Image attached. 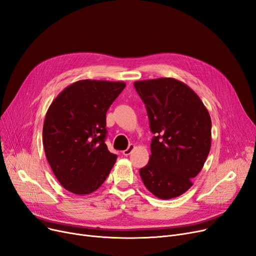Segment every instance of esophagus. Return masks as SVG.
Returning <instances> with one entry per match:
<instances>
[{
	"label": "esophagus",
	"instance_id": "34e87169",
	"mask_svg": "<svg viewBox=\"0 0 256 256\" xmlns=\"http://www.w3.org/2000/svg\"><path fill=\"white\" fill-rule=\"evenodd\" d=\"M134 148H135V146H134V144H130L128 148L126 150H124V152H122V154H124V156H128V154H132V150H134Z\"/></svg>",
	"mask_w": 256,
	"mask_h": 256
}]
</instances>
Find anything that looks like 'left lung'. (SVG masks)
<instances>
[{"instance_id": "8db88e82", "label": "left lung", "mask_w": 256, "mask_h": 256, "mask_svg": "<svg viewBox=\"0 0 256 256\" xmlns=\"http://www.w3.org/2000/svg\"><path fill=\"white\" fill-rule=\"evenodd\" d=\"M146 104L154 136L150 161L140 170L148 190L162 200L176 198L192 186L211 146V119L196 93L172 78L134 82Z\"/></svg>"}]
</instances>
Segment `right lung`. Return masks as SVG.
<instances>
[{
    "label": "right lung",
    "instance_id": "obj_1",
    "mask_svg": "<svg viewBox=\"0 0 256 256\" xmlns=\"http://www.w3.org/2000/svg\"><path fill=\"white\" fill-rule=\"evenodd\" d=\"M126 82L78 80L58 95L44 121L42 146L62 186L82 196L106 181L117 156L104 142L106 116Z\"/></svg>",
    "mask_w": 256,
    "mask_h": 256
}]
</instances>
